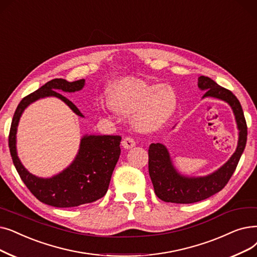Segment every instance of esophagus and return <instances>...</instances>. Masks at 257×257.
I'll return each mask as SVG.
<instances>
[{
    "instance_id": "esophagus-1",
    "label": "esophagus",
    "mask_w": 257,
    "mask_h": 257,
    "mask_svg": "<svg viewBox=\"0 0 257 257\" xmlns=\"http://www.w3.org/2000/svg\"><path fill=\"white\" fill-rule=\"evenodd\" d=\"M121 146L125 149H131L136 146V141L133 140L131 137H127L121 142Z\"/></svg>"
}]
</instances>
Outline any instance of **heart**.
I'll list each match as a JSON object with an SVG mask.
<instances>
[{
  "label": "heart",
  "mask_w": 257,
  "mask_h": 257,
  "mask_svg": "<svg viewBox=\"0 0 257 257\" xmlns=\"http://www.w3.org/2000/svg\"><path fill=\"white\" fill-rule=\"evenodd\" d=\"M108 103L118 113L133 114V124L140 131L153 132L169 121L177 97L170 85L122 77L108 88Z\"/></svg>",
  "instance_id": "b5f03b06"
}]
</instances>
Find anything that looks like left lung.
<instances>
[{"instance_id":"8db88e82","label":"left lung","mask_w":257,"mask_h":257,"mask_svg":"<svg viewBox=\"0 0 257 257\" xmlns=\"http://www.w3.org/2000/svg\"><path fill=\"white\" fill-rule=\"evenodd\" d=\"M199 89L205 90L203 97H215L227 102L235 115L238 129V144L230 160L220 168L207 176L188 177L178 173L172 164L170 154L164 145L156 143L149 146V175L154 192L167 203L192 204L219 192L235 171L247 143V122L237 97L228 89L219 86L208 76H199Z\"/></svg>"}]
</instances>
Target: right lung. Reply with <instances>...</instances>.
<instances>
[{
	"label": "right lung",
	"mask_w": 257,
	"mask_h": 257,
	"mask_svg": "<svg viewBox=\"0 0 257 257\" xmlns=\"http://www.w3.org/2000/svg\"><path fill=\"white\" fill-rule=\"evenodd\" d=\"M84 85L85 80L68 82L64 79H54L47 82L22 99L11 121L8 138L9 150L21 180L40 202L57 208L93 203L106 194L120 154L121 138L119 136L83 137L79 153L68 168L50 178H41L29 173L18 158L16 147L18 124L28 105L46 96L62 99L76 115L83 116L76 106L59 91L75 92L81 90Z\"/></svg>",
	"instance_id": "add662e5"
}]
</instances>
